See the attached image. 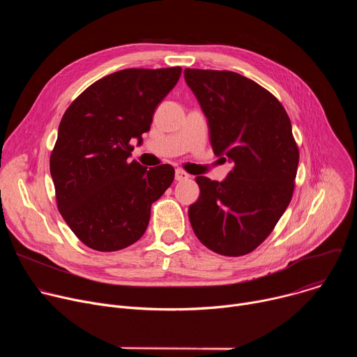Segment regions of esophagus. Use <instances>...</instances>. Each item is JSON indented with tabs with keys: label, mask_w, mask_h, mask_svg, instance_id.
<instances>
[{
	"label": "esophagus",
	"mask_w": 357,
	"mask_h": 357,
	"mask_svg": "<svg viewBox=\"0 0 357 357\" xmlns=\"http://www.w3.org/2000/svg\"><path fill=\"white\" fill-rule=\"evenodd\" d=\"M189 176H190V175H189V174H186V172H185V171H182V169H176V171H175V179H176V181H179V182H181V181H186V179H189Z\"/></svg>",
	"instance_id": "esophagus-1"
}]
</instances>
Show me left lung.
I'll use <instances>...</instances> for the list:
<instances>
[{"mask_svg": "<svg viewBox=\"0 0 357 357\" xmlns=\"http://www.w3.org/2000/svg\"><path fill=\"white\" fill-rule=\"evenodd\" d=\"M183 75L208 120L215 155L233 164L222 182L196 176L192 229L209 250L244 256L268 237L292 197L299 152L289 117L270 91L238 73Z\"/></svg>", "mask_w": 357, "mask_h": 357, "instance_id": "left-lung-1", "label": "left lung"}]
</instances>
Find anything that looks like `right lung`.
I'll use <instances>...</instances> for the list:
<instances>
[{"mask_svg":"<svg viewBox=\"0 0 357 357\" xmlns=\"http://www.w3.org/2000/svg\"><path fill=\"white\" fill-rule=\"evenodd\" d=\"M182 69H124L97 80L62 117L50 155L58 209L82 243L117 251L145 233L151 205L171 186L175 169L130 161L157 106Z\"/></svg>","mask_w":357,"mask_h":357,"instance_id":"1","label":"right lung"}]
</instances>
